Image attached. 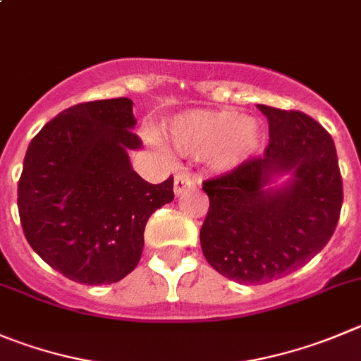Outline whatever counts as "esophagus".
I'll list each match as a JSON object with an SVG mask.
<instances>
[{"label": "esophagus", "mask_w": 361, "mask_h": 361, "mask_svg": "<svg viewBox=\"0 0 361 361\" xmlns=\"http://www.w3.org/2000/svg\"><path fill=\"white\" fill-rule=\"evenodd\" d=\"M192 185H194V180L188 174H176V178H174V194L180 196V194H183V190L190 188Z\"/></svg>", "instance_id": "obj_1"}]
</instances>
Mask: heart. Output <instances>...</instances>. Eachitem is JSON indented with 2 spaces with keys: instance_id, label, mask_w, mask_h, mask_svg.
Here are the masks:
<instances>
[{
  "instance_id": "heart-1",
  "label": "heart",
  "mask_w": 361,
  "mask_h": 361,
  "mask_svg": "<svg viewBox=\"0 0 361 361\" xmlns=\"http://www.w3.org/2000/svg\"><path fill=\"white\" fill-rule=\"evenodd\" d=\"M165 133L174 151L187 157H207L221 171L237 167L264 144L262 124L231 110L180 114L169 121Z\"/></svg>"
}]
</instances>
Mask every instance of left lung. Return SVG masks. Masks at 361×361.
<instances>
[{"mask_svg":"<svg viewBox=\"0 0 361 361\" xmlns=\"http://www.w3.org/2000/svg\"><path fill=\"white\" fill-rule=\"evenodd\" d=\"M258 109L269 121L264 157L203 181L210 208L201 249L219 274L242 285L279 279L308 264L331 238L343 200L331 135L298 110ZM283 172L295 174L287 188L263 190Z\"/></svg>","mask_w":361,"mask_h":361,"instance_id":"left-lung-1","label":"left lung"}]
</instances>
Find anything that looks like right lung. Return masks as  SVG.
I'll return each mask as SVG.
<instances>
[{"label": "right lung", "mask_w": 361, "mask_h": 361, "mask_svg": "<svg viewBox=\"0 0 361 361\" xmlns=\"http://www.w3.org/2000/svg\"><path fill=\"white\" fill-rule=\"evenodd\" d=\"M128 97L78 103L30 142L18 185L25 237L55 271L83 285H110L140 260L153 212L174 200L173 176L147 183L131 169Z\"/></svg>", "instance_id": "1"}]
</instances>
